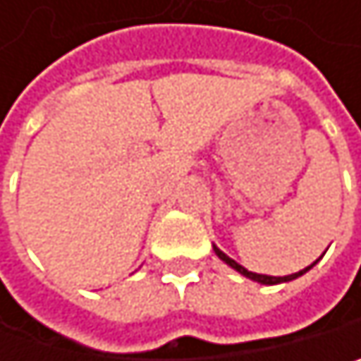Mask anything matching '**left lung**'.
Returning a JSON list of instances; mask_svg holds the SVG:
<instances>
[{
	"label": "left lung",
	"instance_id": "1",
	"mask_svg": "<svg viewBox=\"0 0 361 361\" xmlns=\"http://www.w3.org/2000/svg\"><path fill=\"white\" fill-rule=\"evenodd\" d=\"M214 251H216V255L225 262V264H229L231 269H235V271H238V273H243L245 277H249V279H253V281H259V283H269V286H273V283H281V281H290V279H297L299 275H303V273H307L314 264H316V262H314V264L312 267H307V269H303V271H299V273H293V275H286V277H271V275H257V273H251V271H247L245 267H240L238 264V262H235V259H231L229 255H225L221 249H216L214 247Z\"/></svg>",
	"mask_w": 361,
	"mask_h": 361
}]
</instances>
